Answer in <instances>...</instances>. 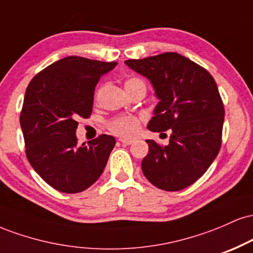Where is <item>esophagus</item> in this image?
Instances as JSON below:
<instances>
[{"instance_id": "34e87169", "label": "esophagus", "mask_w": 253, "mask_h": 253, "mask_svg": "<svg viewBox=\"0 0 253 253\" xmlns=\"http://www.w3.org/2000/svg\"><path fill=\"white\" fill-rule=\"evenodd\" d=\"M120 143L123 145H130V144L134 143V141L129 140V139H120Z\"/></svg>"}]
</instances>
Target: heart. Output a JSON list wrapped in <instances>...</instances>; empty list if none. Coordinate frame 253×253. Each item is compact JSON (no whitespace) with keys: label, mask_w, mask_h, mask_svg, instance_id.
Segmentation results:
<instances>
[{"label":"heart","mask_w":253,"mask_h":253,"mask_svg":"<svg viewBox=\"0 0 253 253\" xmlns=\"http://www.w3.org/2000/svg\"><path fill=\"white\" fill-rule=\"evenodd\" d=\"M143 85L145 86V83L143 80L138 77L128 78L125 83V88L132 89L136 88V86ZM141 127V119L135 117V115H119L115 117L107 123V128L113 134L120 136L124 139H129L135 136L139 133Z\"/></svg>","instance_id":"1"}]
</instances>
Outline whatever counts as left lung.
Instances as JSON below:
<instances>
[{
  "label": "left lung",
  "instance_id": "obj_1",
  "mask_svg": "<svg viewBox=\"0 0 253 253\" xmlns=\"http://www.w3.org/2000/svg\"><path fill=\"white\" fill-rule=\"evenodd\" d=\"M147 77L159 103L147 128L169 129V145L146 140L141 162L145 177L162 190L177 191L195 183L221 147L225 108L211 75L176 52L125 62Z\"/></svg>",
  "mask_w": 253,
  "mask_h": 253
}]
</instances>
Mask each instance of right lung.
<instances>
[{
    "mask_svg": "<svg viewBox=\"0 0 253 253\" xmlns=\"http://www.w3.org/2000/svg\"><path fill=\"white\" fill-rule=\"evenodd\" d=\"M117 62L70 56L32 78L20 113L26 156L36 172L56 190L76 194L97 181L115 145L101 134L78 145L77 119L90 118L95 86Z\"/></svg>",
    "mask_w": 253,
    "mask_h": 253,
    "instance_id": "right-lung-1",
    "label": "right lung"
}]
</instances>
